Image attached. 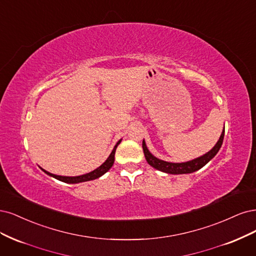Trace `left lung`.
<instances>
[{
    "instance_id": "left-lung-1",
    "label": "left lung",
    "mask_w": 256,
    "mask_h": 256,
    "mask_svg": "<svg viewBox=\"0 0 256 256\" xmlns=\"http://www.w3.org/2000/svg\"><path fill=\"white\" fill-rule=\"evenodd\" d=\"M224 132H222V134H221V136L218 140V142L216 144V146H214L210 152L204 154L203 156H201V158H196L194 160L186 162H180V164L168 162H164V160L156 158L155 156H153L149 152V150H148L144 140L142 142V149H144V153L146 162H149V164H151L153 168L160 170L162 172L170 173V174H183V173L194 172L196 170L201 169L202 167H204L205 164H208L220 150L222 142H224Z\"/></svg>"
}]
</instances>
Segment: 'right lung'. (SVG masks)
I'll return each mask as SVG.
<instances>
[{"instance_id": "add662e5", "label": "right lung", "mask_w": 256, "mask_h": 256, "mask_svg": "<svg viewBox=\"0 0 256 256\" xmlns=\"http://www.w3.org/2000/svg\"><path fill=\"white\" fill-rule=\"evenodd\" d=\"M121 142V140H119V142H117V144L114 146L112 152L110 153V158H107L105 160L104 164H102L100 167L96 168V170L89 172V173H86V174H83V176H55V174H52V173L48 172L46 170L42 169V171H44L46 174L51 176L57 180H62V182H64V183H69V184H76V183H80V182H86V180H94V178H98L102 176L104 173H106L107 171H108L112 166L114 164V152H116V149L118 144Z\"/></svg>"}]
</instances>
